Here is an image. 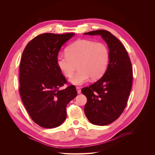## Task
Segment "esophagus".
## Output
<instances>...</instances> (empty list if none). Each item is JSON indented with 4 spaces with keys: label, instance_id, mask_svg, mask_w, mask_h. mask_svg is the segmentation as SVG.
I'll use <instances>...</instances> for the list:
<instances>
[{
    "label": "esophagus",
    "instance_id": "34e87169",
    "mask_svg": "<svg viewBox=\"0 0 155 155\" xmlns=\"http://www.w3.org/2000/svg\"><path fill=\"white\" fill-rule=\"evenodd\" d=\"M76 89H77V93H78V94H80L81 93V89H80V87H78V86H77V87H76Z\"/></svg>",
    "mask_w": 155,
    "mask_h": 155
}]
</instances>
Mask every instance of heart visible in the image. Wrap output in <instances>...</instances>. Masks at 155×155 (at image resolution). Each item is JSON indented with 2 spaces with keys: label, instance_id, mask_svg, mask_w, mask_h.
<instances>
[{
  "label": "heart",
  "instance_id": "obj_1",
  "mask_svg": "<svg viewBox=\"0 0 155 155\" xmlns=\"http://www.w3.org/2000/svg\"><path fill=\"white\" fill-rule=\"evenodd\" d=\"M109 51L105 44L87 39L78 40L66 48V54H59L56 64L62 74L71 78L76 69L78 71L71 80L75 85H81L90 78H101L107 71Z\"/></svg>",
  "mask_w": 155,
  "mask_h": 155
}]
</instances>
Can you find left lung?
Returning <instances> with one entry per match:
<instances>
[{
  "mask_svg": "<svg viewBox=\"0 0 155 155\" xmlns=\"http://www.w3.org/2000/svg\"><path fill=\"white\" fill-rule=\"evenodd\" d=\"M84 34L101 35L109 49V62L104 75L81 90L87 98V118L94 124L105 126L117 120L127 105L133 78L132 64L124 46L110 32L101 29Z\"/></svg>",
  "mask_w": 155,
  "mask_h": 155,
  "instance_id": "8db88e82",
  "label": "left lung"
}]
</instances>
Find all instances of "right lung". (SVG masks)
Returning <instances> with one entry per match:
<instances>
[{
	"instance_id": "obj_1",
	"label": "right lung",
	"mask_w": 155,
	"mask_h": 155,
	"mask_svg": "<svg viewBox=\"0 0 155 155\" xmlns=\"http://www.w3.org/2000/svg\"><path fill=\"white\" fill-rule=\"evenodd\" d=\"M75 33L41 34L25 47L19 65V91L31 119L45 128L61 125L67 117L66 107L77 95L58 68L56 58L61 47Z\"/></svg>"
}]
</instances>
